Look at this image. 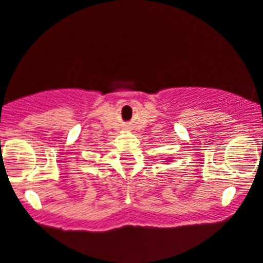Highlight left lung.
Wrapping results in <instances>:
<instances>
[{"label": "left lung", "instance_id": "obj_1", "mask_svg": "<svg viewBox=\"0 0 263 263\" xmlns=\"http://www.w3.org/2000/svg\"><path fill=\"white\" fill-rule=\"evenodd\" d=\"M167 162H171V161H167Z\"/></svg>", "mask_w": 263, "mask_h": 263}]
</instances>
